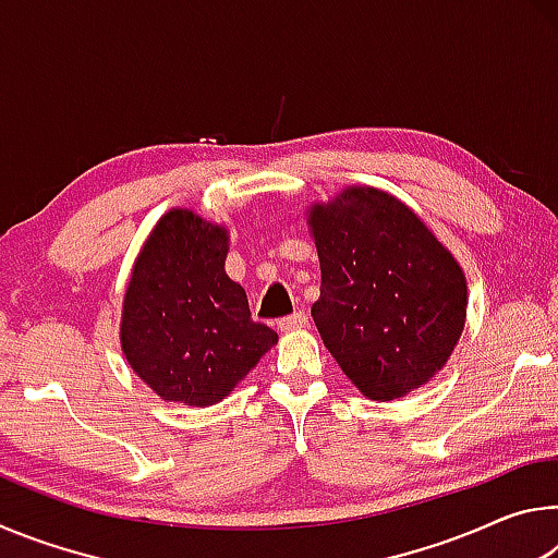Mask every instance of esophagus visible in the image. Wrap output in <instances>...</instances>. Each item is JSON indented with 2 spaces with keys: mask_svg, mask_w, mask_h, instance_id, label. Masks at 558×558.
I'll list each match as a JSON object with an SVG mask.
<instances>
[{
  "mask_svg": "<svg viewBox=\"0 0 558 558\" xmlns=\"http://www.w3.org/2000/svg\"><path fill=\"white\" fill-rule=\"evenodd\" d=\"M307 325V315L305 313H292V315H288V317H280L278 319V329L280 332H292V329H300V327H305Z\"/></svg>",
  "mask_w": 558,
  "mask_h": 558,
  "instance_id": "esophagus-1",
  "label": "esophagus"
}]
</instances>
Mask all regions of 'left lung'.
Instances as JSON below:
<instances>
[{
    "instance_id": "8db88e82",
    "label": "left lung",
    "mask_w": 558,
    "mask_h": 558,
    "mask_svg": "<svg viewBox=\"0 0 558 558\" xmlns=\"http://www.w3.org/2000/svg\"><path fill=\"white\" fill-rule=\"evenodd\" d=\"M307 223L323 270L313 319L347 379L374 401L428 384L465 327L468 282L452 253L374 186L315 204Z\"/></svg>"
}]
</instances>
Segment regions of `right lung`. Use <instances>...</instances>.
Returning <instances> with one entry per match:
<instances>
[{"mask_svg": "<svg viewBox=\"0 0 558 558\" xmlns=\"http://www.w3.org/2000/svg\"><path fill=\"white\" fill-rule=\"evenodd\" d=\"M229 231L172 209L149 233L122 302L120 344L165 401L211 405L278 342L253 323L245 290L226 276Z\"/></svg>", "mask_w": 558, "mask_h": 558, "instance_id": "right-lung-1", "label": "right lung"}]
</instances>
